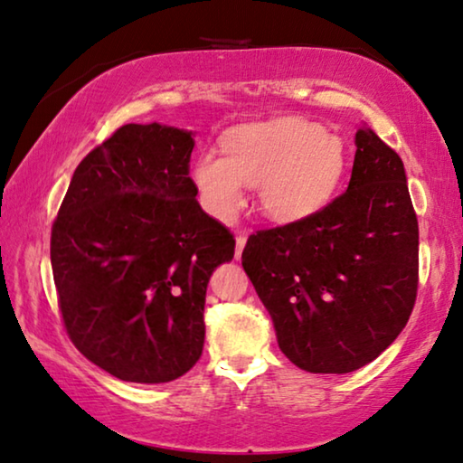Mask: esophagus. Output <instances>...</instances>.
<instances>
[{"label":"esophagus","instance_id":"1","mask_svg":"<svg viewBox=\"0 0 463 463\" xmlns=\"http://www.w3.org/2000/svg\"><path fill=\"white\" fill-rule=\"evenodd\" d=\"M244 246H246V236H241V233H240V236L236 238V260L241 256V250H244Z\"/></svg>","mask_w":463,"mask_h":463}]
</instances>
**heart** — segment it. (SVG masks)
Returning a JSON list of instances; mask_svg holds the SVG:
<instances>
[{"label": "heart", "instance_id": "1", "mask_svg": "<svg viewBox=\"0 0 463 463\" xmlns=\"http://www.w3.org/2000/svg\"><path fill=\"white\" fill-rule=\"evenodd\" d=\"M223 155H198L192 180L203 207L225 223L244 201V184L256 186L259 209L273 222L308 219L329 203L345 169L339 137L289 116L227 132Z\"/></svg>", "mask_w": 463, "mask_h": 463}]
</instances>
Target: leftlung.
Listing matches in <instances>:
<instances>
[{
    "instance_id": "obj_1",
    "label": "left lung",
    "mask_w": 463,
    "mask_h": 463,
    "mask_svg": "<svg viewBox=\"0 0 463 463\" xmlns=\"http://www.w3.org/2000/svg\"><path fill=\"white\" fill-rule=\"evenodd\" d=\"M241 267L298 368L345 374L408 323L418 289V219L403 161L371 128L355 132L347 190L302 222L252 233Z\"/></svg>"
}]
</instances>
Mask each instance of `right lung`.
<instances>
[{"mask_svg":"<svg viewBox=\"0 0 463 463\" xmlns=\"http://www.w3.org/2000/svg\"><path fill=\"white\" fill-rule=\"evenodd\" d=\"M192 130L126 124L80 161L52 230L63 325L128 383H169L204 345V296L236 240L196 201Z\"/></svg>","mask_w":463,"mask_h":463,"instance_id":"1","label":"right lung"}]
</instances>
